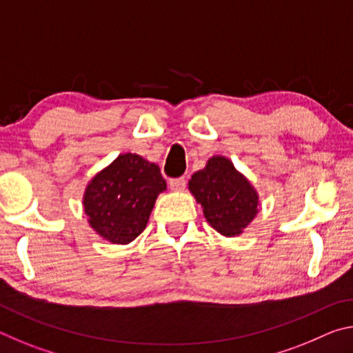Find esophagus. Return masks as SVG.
I'll return each instance as SVG.
<instances>
[{"label": "esophagus", "instance_id": "obj_1", "mask_svg": "<svg viewBox=\"0 0 353 353\" xmlns=\"http://www.w3.org/2000/svg\"><path fill=\"white\" fill-rule=\"evenodd\" d=\"M187 185V179L185 177H176V179H170V187L174 191H182Z\"/></svg>", "mask_w": 353, "mask_h": 353}]
</instances>
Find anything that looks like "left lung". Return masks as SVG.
I'll use <instances>...</instances> for the list:
<instances>
[{
	"label": "left lung",
	"mask_w": 353,
	"mask_h": 353,
	"mask_svg": "<svg viewBox=\"0 0 353 353\" xmlns=\"http://www.w3.org/2000/svg\"><path fill=\"white\" fill-rule=\"evenodd\" d=\"M188 188L204 216L224 236L243 234L259 213V194L234 163L223 155L208 159L204 170L191 176Z\"/></svg>",
	"instance_id": "obj_1"
}]
</instances>
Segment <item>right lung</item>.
I'll list each match as a JSON object with an SVG mask.
<instances>
[{
    "mask_svg": "<svg viewBox=\"0 0 353 353\" xmlns=\"http://www.w3.org/2000/svg\"><path fill=\"white\" fill-rule=\"evenodd\" d=\"M165 190L159 166L128 152L92 179L82 204L88 224L99 236L128 244L145 230L155 199Z\"/></svg>",
    "mask_w": 353,
    "mask_h": 353,
    "instance_id": "1",
    "label": "right lung"
}]
</instances>
